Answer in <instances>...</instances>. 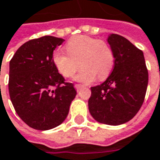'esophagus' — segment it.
<instances>
[{"instance_id": "1", "label": "esophagus", "mask_w": 160, "mask_h": 160, "mask_svg": "<svg viewBox=\"0 0 160 160\" xmlns=\"http://www.w3.org/2000/svg\"><path fill=\"white\" fill-rule=\"evenodd\" d=\"M74 88H75V89L77 90V91H79L81 88H83V86L82 85H79V84H75L74 85Z\"/></svg>"}]
</instances>
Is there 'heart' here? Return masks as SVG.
Returning <instances> with one entry per match:
<instances>
[{
  "label": "heart",
  "instance_id": "obj_1",
  "mask_svg": "<svg viewBox=\"0 0 160 160\" xmlns=\"http://www.w3.org/2000/svg\"><path fill=\"white\" fill-rule=\"evenodd\" d=\"M66 52L55 50L52 62L58 72L65 78H71L83 68L75 80L83 84H90L96 80L106 79L114 65V54L110 45L98 38L88 36L72 38L65 45Z\"/></svg>",
  "mask_w": 160,
  "mask_h": 160
}]
</instances>
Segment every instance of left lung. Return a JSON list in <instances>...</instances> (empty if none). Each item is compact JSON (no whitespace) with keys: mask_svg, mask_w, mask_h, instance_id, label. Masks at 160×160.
<instances>
[{"mask_svg":"<svg viewBox=\"0 0 160 160\" xmlns=\"http://www.w3.org/2000/svg\"><path fill=\"white\" fill-rule=\"evenodd\" d=\"M114 54V67L107 80L91 88L88 110L98 122L120 125L132 120L145 100L148 72L144 53L125 38H108Z\"/></svg>","mask_w":160,"mask_h":160,"instance_id":"left-lung-1","label":"left lung"}]
</instances>
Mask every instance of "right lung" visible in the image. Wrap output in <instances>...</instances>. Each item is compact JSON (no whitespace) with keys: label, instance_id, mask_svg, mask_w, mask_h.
Masks as SVG:
<instances>
[{"label":"right lung","instance_id":"add662e5","mask_svg":"<svg viewBox=\"0 0 160 160\" xmlns=\"http://www.w3.org/2000/svg\"><path fill=\"white\" fill-rule=\"evenodd\" d=\"M64 39L44 36L23 44L10 61L9 94L21 120L33 129L46 131L62 123L76 96L52 62Z\"/></svg>","mask_w":160,"mask_h":160}]
</instances>
